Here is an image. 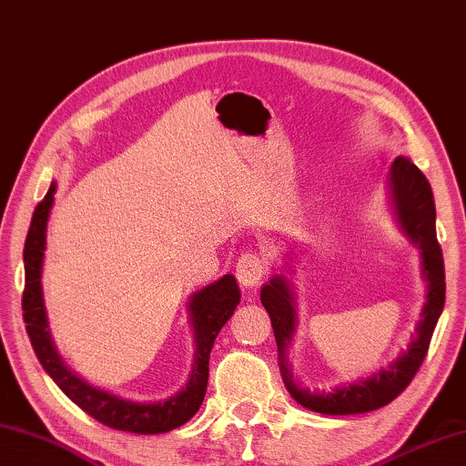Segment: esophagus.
<instances>
[{"instance_id":"1","label":"esophagus","mask_w":466,"mask_h":466,"mask_svg":"<svg viewBox=\"0 0 466 466\" xmlns=\"http://www.w3.org/2000/svg\"><path fill=\"white\" fill-rule=\"evenodd\" d=\"M264 275H267V262L258 252H244L236 262V277H238L244 289L258 287Z\"/></svg>"}]
</instances>
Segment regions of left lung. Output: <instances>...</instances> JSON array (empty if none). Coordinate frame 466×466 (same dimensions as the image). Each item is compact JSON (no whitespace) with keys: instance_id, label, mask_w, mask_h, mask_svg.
<instances>
[{"instance_id":"8db88e82","label":"left lung","mask_w":466,"mask_h":466,"mask_svg":"<svg viewBox=\"0 0 466 466\" xmlns=\"http://www.w3.org/2000/svg\"><path fill=\"white\" fill-rule=\"evenodd\" d=\"M390 186L400 224H402L408 238L420 246L424 275L428 280V300L420 323L416 327V339L410 343V350L406 353L390 363V368L380 370L376 376L368 380L353 381V384L335 388L333 391H323V394L300 390L293 381L289 363L285 361L287 345L295 331L293 293H290L285 277H275L260 290V300L270 315L272 331H275L280 373L285 378V386L300 406L313 410V412L331 416L363 414L396 400L414 380L416 371L420 370L428 348H431L434 327L442 313L446 290L444 258L439 238H436V208L432 187L428 184L424 173L404 155H400L391 163Z\"/></svg>"}]
</instances>
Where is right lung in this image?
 Here are the masks:
<instances>
[{
	"label": "right lung",
	"instance_id": "1",
	"mask_svg": "<svg viewBox=\"0 0 466 466\" xmlns=\"http://www.w3.org/2000/svg\"><path fill=\"white\" fill-rule=\"evenodd\" d=\"M54 191H56V184L50 186L48 194L35 206L24 246L25 285L22 295V311L25 331L32 341L35 358L40 360L42 368L48 371V376L56 381L64 394L100 424L133 434H161L173 431V428H179L198 412L204 402L208 388L209 351L214 348L216 335L220 333L228 319L232 317L236 305L240 303L238 282H236L232 275H226L199 290L191 299L189 313L196 329L198 351L194 371H191L187 386L179 394L171 396L166 402L137 404L88 386L62 363L56 348L52 345L48 321H46L40 279L46 248V224H48Z\"/></svg>",
	"mask_w": 466,
	"mask_h": 466
}]
</instances>
